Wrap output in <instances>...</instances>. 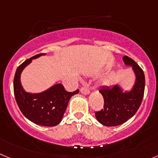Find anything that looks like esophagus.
I'll use <instances>...</instances> for the list:
<instances>
[{
    "label": "esophagus",
    "mask_w": 158,
    "mask_h": 158,
    "mask_svg": "<svg viewBox=\"0 0 158 158\" xmlns=\"http://www.w3.org/2000/svg\"><path fill=\"white\" fill-rule=\"evenodd\" d=\"M81 92L84 94H88L90 93V89L88 85H85L81 88Z\"/></svg>",
    "instance_id": "esophagus-1"
}]
</instances>
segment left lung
Here are the masks:
<instances>
[{"instance_id": "left-lung-1", "label": "left lung", "mask_w": 158, "mask_h": 158, "mask_svg": "<svg viewBox=\"0 0 158 158\" xmlns=\"http://www.w3.org/2000/svg\"><path fill=\"white\" fill-rule=\"evenodd\" d=\"M126 65L133 67L136 81L131 91L123 92L118 85L104 86L99 90L104 98L102 110L95 112L98 121L106 127H115L126 123L137 112L142 102L145 88V77L139 65L127 56L123 57Z\"/></svg>"}]
</instances>
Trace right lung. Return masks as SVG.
Wrapping results in <instances>:
<instances>
[{
  "label": "right lung",
  "mask_w": 158,
  "mask_h": 158,
  "mask_svg": "<svg viewBox=\"0 0 158 158\" xmlns=\"http://www.w3.org/2000/svg\"><path fill=\"white\" fill-rule=\"evenodd\" d=\"M43 55L45 54L34 56L18 67L14 78L15 97L21 112L28 119L37 125L55 127L62 120L70 98L73 94H78L79 90L69 92L66 91L62 84H56L46 91L38 94L25 91L21 84V73L32 59Z\"/></svg>",
  "instance_id": "right-lung-1"
}]
</instances>
